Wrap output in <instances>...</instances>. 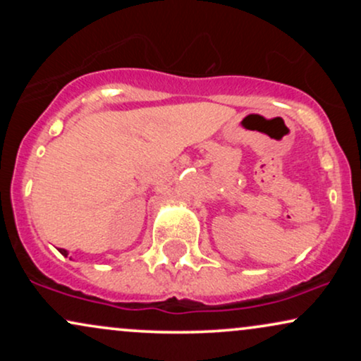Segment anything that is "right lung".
<instances>
[{
  "label": "right lung",
  "instance_id": "obj_1",
  "mask_svg": "<svg viewBox=\"0 0 361 361\" xmlns=\"http://www.w3.org/2000/svg\"><path fill=\"white\" fill-rule=\"evenodd\" d=\"M59 251H61V252H62V255H64V256H66V255H68V251H66V250H59Z\"/></svg>",
  "mask_w": 361,
  "mask_h": 361
}]
</instances>
